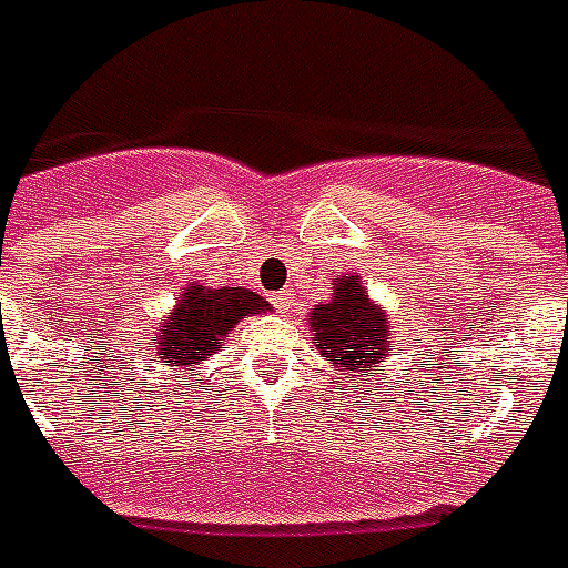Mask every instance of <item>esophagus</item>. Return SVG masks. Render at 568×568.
<instances>
[{
  "instance_id": "34e87169",
  "label": "esophagus",
  "mask_w": 568,
  "mask_h": 568,
  "mask_svg": "<svg viewBox=\"0 0 568 568\" xmlns=\"http://www.w3.org/2000/svg\"><path fill=\"white\" fill-rule=\"evenodd\" d=\"M274 306H276V310H280V313H292L294 301H292V297H288V294H285V297H274Z\"/></svg>"
}]
</instances>
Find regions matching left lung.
Here are the masks:
<instances>
[{
    "label": "left lung",
    "mask_w": 568,
    "mask_h": 568,
    "mask_svg": "<svg viewBox=\"0 0 568 568\" xmlns=\"http://www.w3.org/2000/svg\"><path fill=\"white\" fill-rule=\"evenodd\" d=\"M313 339L324 357L345 375H384L381 363L393 354V327L384 306L369 301L361 276L333 280V297L310 313Z\"/></svg>",
    "instance_id": "left-lung-1"
}]
</instances>
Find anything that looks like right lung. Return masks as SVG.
<instances>
[{
    "label": "right lung",
    "instance_id": "1",
    "mask_svg": "<svg viewBox=\"0 0 568 568\" xmlns=\"http://www.w3.org/2000/svg\"><path fill=\"white\" fill-rule=\"evenodd\" d=\"M271 310L265 297L250 288H207V285H187L184 294L169 313L160 333H154L149 345L158 354L160 366H196L211 354H216L220 339L235 327L244 315H258Z\"/></svg>",
    "mask_w": 568,
    "mask_h": 568
}]
</instances>
